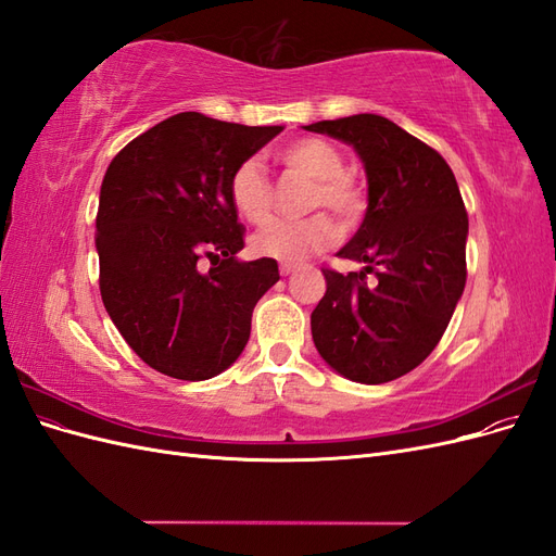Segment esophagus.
<instances>
[{"label":"esophagus","mask_w":556,"mask_h":556,"mask_svg":"<svg viewBox=\"0 0 556 556\" xmlns=\"http://www.w3.org/2000/svg\"><path fill=\"white\" fill-rule=\"evenodd\" d=\"M296 268H299L296 264H290V262H282V264H280V276H292V274L296 271Z\"/></svg>","instance_id":"esophagus-1"}]
</instances>
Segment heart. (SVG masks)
Returning <instances> with one entry per match:
<instances>
[{"instance_id": "heart-1", "label": "heart", "mask_w": 556, "mask_h": 556, "mask_svg": "<svg viewBox=\"0 0 556 556\" xmlns=\"http://www.w3.org/2000/svg\"><path fill=\"white\" fill-rule=\"evenodd\" d=\"M278 162L294 176L313 180L306 208L333 211L343 225H355L364 215L366 197L362 185L343 172V155L333 143L317 137H301L278 150ZM229 201L245 223L264 225L274 213V182L255 160L241 162L229 178ZM341 229L325 211L304 220H274L252 237V250L262 257L299 262L329 250Z\"/></svg>"}]
</instances>
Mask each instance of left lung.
Here are the masks:
<instances>
[{"label": "left lung", "instance_id": "1", "mask_svg": "<svg viewBox=\"0 0 556 556\" xmlns=\"http://www.w3.org/2000/svg\"><path fill=\"white\" fill-rule=\"evenodd\" d=\"M357 150L368 208L339 257L359 274L323 268L327 292L311 315L323 359L362 384L390 382L439 345L466 285L468 215L447 162L376 113L306 127ZM374 273L376 283H366Z\"/></svg>", "mask_w": 556, "mask_h": 556}]
</instances>
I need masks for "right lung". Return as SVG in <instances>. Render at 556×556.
I'll use <instances>...</instances> for the list:
<instances>
[{
    "instance_id": "add662e5",
    "label": "right lung",
    "mask_w": 556,
    "mask_h": 556,
    "mask_svg": "<svg viewBox=\"0 0 556 556\" xmlns=\"http://www.w3.org/2000/svg\"><path fill=\"white\" fill-rule=\"evenodd\" d=\"M282 127L194 111L166 117L109 164L99 192V292L127 345L155 371L208 380L239 359L250 319L278 282L271 257L237 260L245 227L233 169Z\"/></svg>"
}]
</instances>
